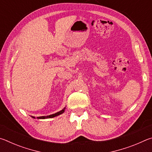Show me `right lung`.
Segmentation results:
<instances>
[{"mask_svg": "<svg viewBox=\"0 0 152 152\" xmlns=\"http://www.w3.org/2000/svg\"><path fill=\"white\" fill-rule=\"evenodd\" d=\"M66 108H64V109H62L60 111H59L58 113H55V114H53V115H48V116H42V117H37V119H49V118H53V117H55L56 116H58V115H60L61 114H62V113L64 112V110H65ZM32 117V116H31ZM33 118H34L35 119V117H32Z\"/></svg>", "mask_w": 152, "mask_h": 152, "instance_id": "1", "label": "right lung"}]
</instances>
